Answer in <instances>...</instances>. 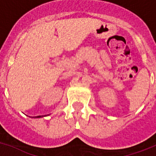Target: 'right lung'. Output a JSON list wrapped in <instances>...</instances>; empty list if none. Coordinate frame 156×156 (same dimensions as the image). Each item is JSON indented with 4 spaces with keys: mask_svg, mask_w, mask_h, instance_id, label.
Here are the masks:
<instances>
[{
    "mask_svg": "<svg viewBox=\"0 0 156 156\" xmlns=\"http://www.w3.org/2000/svg\"><path fill=\"white\" fill-rule=\"evenodd\" d=\"M40 117H42L41 115H38V116H36V118H40Z\"/></svg>",
    "mask_w": 156,
    "mask_h": 156,
    "instance_id": "right-lung-1",
    "label": "right lung"
}]
</instances>
